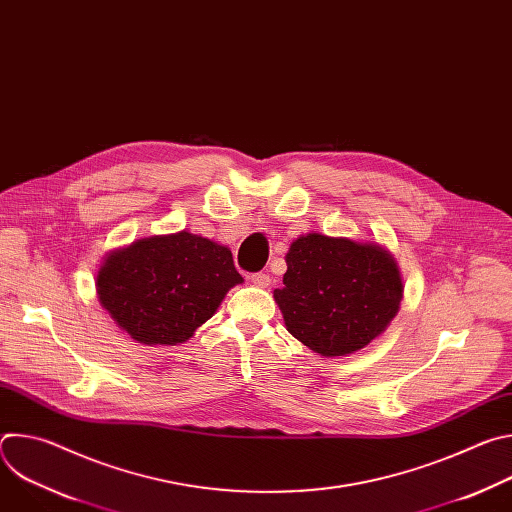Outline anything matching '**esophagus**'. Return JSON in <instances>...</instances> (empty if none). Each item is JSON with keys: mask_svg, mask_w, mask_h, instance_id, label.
Instances as JSON below:
<instances>
[{"mask_svg": "<svg viewBox=\"0 0 512 512\" xmlns=\"http://www.w3.org/2000/svg\"><path fill=\"white\" fill-rule=\"evenodd\" d=\"M251 281L257 285V287H267L271 283V277L265 273V271H257L251 275Z\"/></svg>", "mask_w": 512, "mask_h": 512, "instance_id": "esophagus-1", "label": "esophagus"}]
</instances>
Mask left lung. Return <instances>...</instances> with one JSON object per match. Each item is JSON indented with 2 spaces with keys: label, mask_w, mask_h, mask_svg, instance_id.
<instances>
[{
  "label": "left lung",
  "mask_w": 512,
  "mask_h": 512,
  "mask_svg": "<svg viewBox=\"0 0 512 512\" xmlns=\"http://www.w3.org/2000/svg\"><path fill=\"white\" fill-rule=\"evenodd\" d=\"M285 261L273 298L287 330L322 356L364 348L399 312V269L379 245L310 233L291 243Z\"/></svg>",
  "instance_id": "left-lung-1"
}]
</instances>
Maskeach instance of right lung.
Masks as SVG:
<instances>
[{
	"mask_svg": "<svg viewBox=\"0 0 512 512\" xmlns=\"http://www.w3.org/2000/svg\"><path fill=\"white\" fill-rule=\"evenodd\" d=\"M241 281L227 247L182 231L111 253L99 269L97 294L133 340L174 346L212 318Z\"/></svg>",
	"mask_w": 512,
	"mask_h": 512,
	"instance_id": "right-lung-1",
	"label": "right lung"
}]
</instances>
